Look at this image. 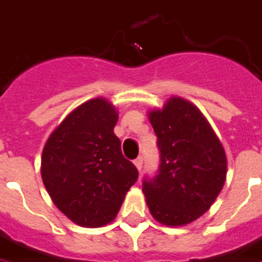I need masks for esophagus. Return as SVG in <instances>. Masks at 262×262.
<instances>
[{
    "instance_id": "34e87169",
    "label": "esophagus",
    "mask_w": 262,
    "mask_h": 262,
    "mask_svg": "<svg viewBox=\"0 0 262 262\" xmlns=\"http://www.w3.org/2000/svg\"><path fill=\"white\" fill-rule=\"evenodd\" d=\"M142 165H143V159H142V158H138V159L135 161V166L138 168V170H140V169H142Z\"/></svg>"
}]
</instances>
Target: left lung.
Here are the masks:
<instances>
[{
    "instance_id": "left-lung-1",
    "label": "left lung",
    "mask_w": 262,
    "mask_h": 262,
    "mask_svg": "<svg viewBox=\"0 0 262 262\" xmlns=\"http://www.w3.org/2000/svg\"><path fill=\"white\" fill-rule=\"evenodd\" d=\"M161 150L159 173L142 192L155 220L185 227L211 208L227 179V155L212 126L191 101L172 96L147 112Z\"/></svg>"
}]
</instances>
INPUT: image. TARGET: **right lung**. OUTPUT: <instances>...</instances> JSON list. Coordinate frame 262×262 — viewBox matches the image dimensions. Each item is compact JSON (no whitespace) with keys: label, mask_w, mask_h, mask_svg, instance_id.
I'll use <instances>...</instances> for the list:
<instances>
[{"label":"right lung","mask_w":262,"mask_h":262,"mask_svg":"<svg viewBox=\"0 0 262 262\" xmlns=\"http://www.w3.org/2000/svg\"><path fill=\"white\" fill-rule=\"evenodd\" d=\"M117 108L94 97L73 108L47 139L41 178L54 205L84 228L116 218L138 169L122 155L115 135Z\"/></svg>","instance_id":"right-lung-1"}]
</instances>
